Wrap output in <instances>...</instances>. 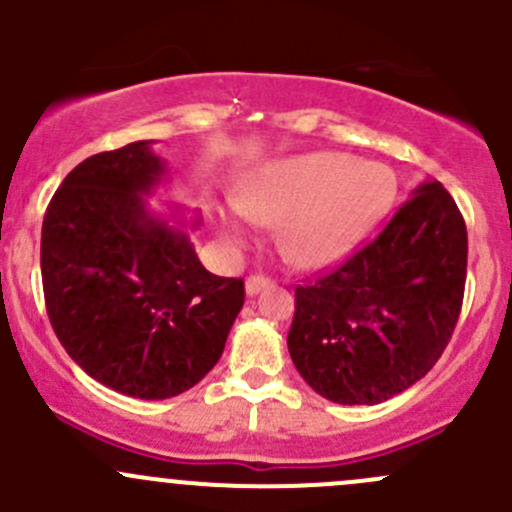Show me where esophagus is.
Returning <instances> with one entry per match:
<instances>
[{
	"label": "esophagus",
	"mask_w": 512,
	"mask_h": 512,
	"mask_svg": "<svg viewBox=\"0 0 512 512\" xmlns=\"http://www.w3.org/2000/svg\"><path fill=\"white\" fill-rule=\"evenodd\" d=\"M272 285H275V282L270 280V277H265V275H250L245 280V292L247 294H257V292H262V289H270Z\"/></svg>",
	"instance_id": "obj_1"
}]
</instances>
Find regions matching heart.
I'll return each instance as SVG.
<instances>
[{
  "instance_id": "1",
  "label": "heart",
  "mask_w": 512,
  "mask_h": 512,
  "mask_svg": "<svg viewBox=\"0 0 512 512\" xmlns=\"http://www.w3.org/2000/svg\"><path fill=\"white\" fill-rule=\"evenodd\" d=\"M396 198L391 168L344 153H307L257 170L235 195L252 225L277 227L282 255L317 270L342 260ZM230 240L240 235L230 232Z\"/></svg>"
}]
</instances>
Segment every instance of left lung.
Wrapping results in <instances>:
<instances>
[{"label":"left lung","mask_w":512,"mask_h":512,"mask_svg":"<svg viewBox=\"0 0 512 512\" xmlns=\"http://www.w3.org/2000/svg\"><path fill=\"white\" fill-rule=\"evenodd\" d=\"M468 232L438 180L347 262L294 289L289 356L334 404H381L433 369L466 289Z\"/></svg>","instance_id":"1"}]
</instances>
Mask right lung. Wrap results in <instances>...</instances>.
<instances>
[{
	"instance_id": "right-lung-1",
	"label": "right lung",
	"mask_w": 512,
	"mask_h": 512,
	"mask_svg": "<svg viewBox=\"0 0 512 512\" xmlns=\"http://www.w3.org/2000/svg\"><path fill=\"white\" fill-rule=\"evenodd\" d=\"M165 175L151 141L76 165L46 208L41 282L61 347L118 394L170 399L223 354L245 304L237 277L200 265L180 227L148 213Z\"/></svg>"
}]
</instances>
